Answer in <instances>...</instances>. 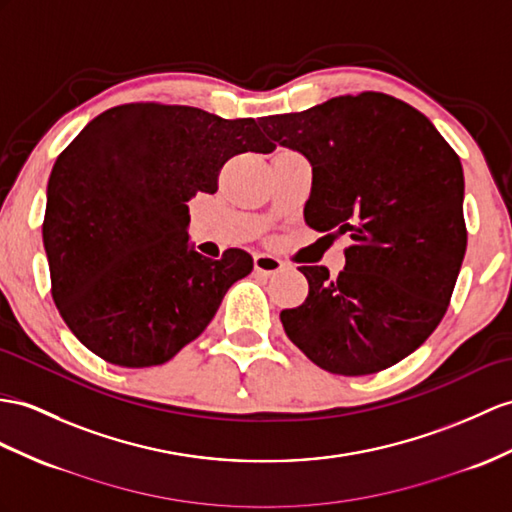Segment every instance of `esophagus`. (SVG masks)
I'll return each instance as SVG.
<instances>
[{
    "label": "esophagus",
    "instance_id": "1",
    "mask_svg": "<svg viewBox=\"0 0 512 512\" xmlns=\"http://www.w3.org/2000/svg\"><path fill=\"white\" fill-rule=\"evenodd\" d=\"M284 269V263L276 256L269 254H256L254 256V271L260 273V276H276Z\"/></svg>",
    "mask_w": 512,
    "mask_h": 512
}]
</instances>
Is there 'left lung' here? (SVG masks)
<instances>
[{
  "label": "left lung",
  "mask_w": 512,
  "mask_h": 512,
  "mask_svg": "<svg viewBox=\"0 0 512 512\" xmlns=\"http://www.w3.org/2000/svg\"><path fill=\"white\" fill-rule=\"evenodd\" d=\"M258 126L313 165L306 226L352 236L339 278L299 267L308 297L280 313L286 336L339 376L400 363L441 323L465 258L458 154L417 108L376 91Z\"/></svg>",
  "instance_id": "1"
}]
</instances>
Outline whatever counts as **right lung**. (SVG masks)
I'll return each instance as SVG.
<instances>
[{
  "label": "right lung",
  "instance_id": "obj_1",
  "mask_svg": "<svg viewBox=\"0 0 512 512\" xmlns=\"http://www.w3.org/2000/svg\"><path fill=\"white\" fill-rule=\"evenodd\" d=\"M276 145L254 119L134 102L95 117L56 158L43 245L67 328L106 363L154 367L195 341L252 256L189 247V206L232 156Z\"/></svg>",
  "mask_w": 512,
  "mask_h": 512
}]
</instances>
